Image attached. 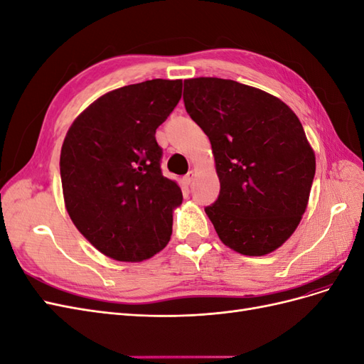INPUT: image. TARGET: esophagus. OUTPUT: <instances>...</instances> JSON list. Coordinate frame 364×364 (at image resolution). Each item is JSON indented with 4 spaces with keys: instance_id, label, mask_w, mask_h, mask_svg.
<instances>
[{
    "instance_id": "34e87169",
    "label": "esophagus",
    "mask_w": 364,
    "mask_h": 364,
    "mask_svg": "<svg viewBox=\"0 0 364 364\" xmlns=\"http://www.w3.org/2000/svg\"><path fill=\"white\" fill-rule=\"evenodd\" d=\"M194 176H196V171H194V170H191V171H188V173L185 174V178H183V179H185V182H186V183L190 185V183L194 181Z\"/></svg>"
}]
</instances>
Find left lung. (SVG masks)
<instances>
[{
    "instance_id": "8db88e82",
    "label": "left lung",
    "mask_w": 364,
    "mask_h": 364,
    "mask_svg": "<svg viewBox=\"0 0 364 364\" xmlns=\"http://www.w3.org/2000/svg\"><path fill=\"white\" fill-rule=\"evenodd\" d=\"M186 112L211 141L220 179L205 208L220 240L262 257L299 225L316 173V156L299 118L279 98L234 80H183Z\"/></svg>"
}]
</instances>
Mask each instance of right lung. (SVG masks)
I'll return each mask as SVG.
<instances>
[{
	"instance_id": "obj_1",
	"label": "right lung",
	"mask_w": 364,
	"mask_h": 364,
	"mask_svg": "<svg viewBox=\"0 0 364 364\" xmlns=\"http://www.w3.org/2000/svg\"><path fill=\"white\" fill-rule=\"evenodd\" d=\"M181 97L182 80L118 87L87 106L65 136V206L80 234L109 258L139 262L170 241L182 191L161 171L155 134Z\"/></svg>"
}]
</instances>
